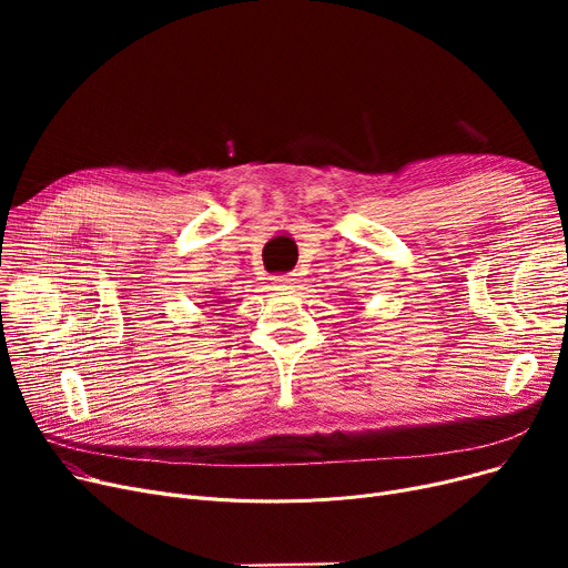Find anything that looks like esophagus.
<instances>
[{
	"label": "esophagus",
	"instance_id": "34e87169",
	"mask_svg": "<svg viewBox=\"0 0 568 568\" xmlns=\"http://www.w3.org/2000/svg\"><path fill=\"white\" fill-rule=\"evenodd\" d=\"M274 283H276L278 287H285V285H292V283H294V276H292V274H285V276H276V278H274Z\"/></svg>",
	"mask_w": 568,
	"mask_h": 568
}]
</instances>
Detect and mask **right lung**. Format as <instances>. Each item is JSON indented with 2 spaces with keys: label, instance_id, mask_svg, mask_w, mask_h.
Listing matches in <instances>:
<instances>
[{
  "label": "right lung",
  "instance_id": "add662e5",
  "mask_svg": "<svg viewBox=\"0 0 568 568\" xmlns=\"http://www.w3.org/2000/svg\"><path fill=\"white\" fill-rule=\"evenodd\" d=\"M212 294H219V292H212ZM221 296H206V300L202 302L204 306H219V304H223V302H219Z\"/></svg>",
  "mask_w": 568,
  "mask_h": 568
}]
</instances>
